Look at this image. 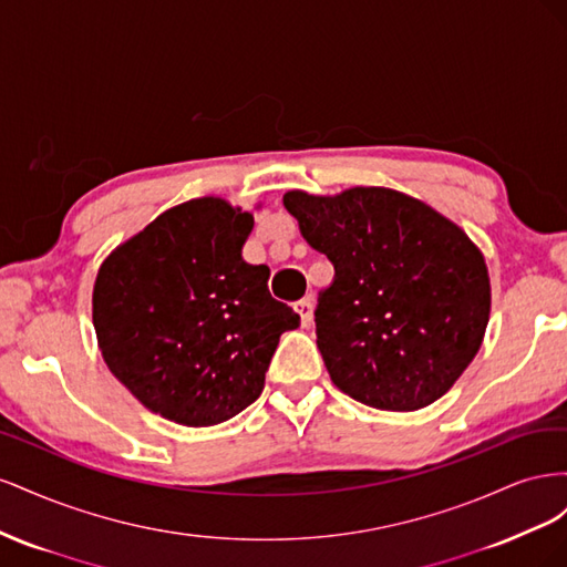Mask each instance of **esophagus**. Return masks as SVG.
Returning <instances> with one entry per match:
<instances>
[{
	"instance_id": "obj_1",
	"label": "esophagus",
	"mask_w": 567,
	"mask_h": 567,
	"mask_svg": "<svg viewBox=\"0 0 567 567\" xmlns=\"http://www.w3.org/2000/svg\"><path fill=\"white\" fill-rule=\"evenodd\" d=\"M293 310L300 315V323L302 326H310L312 323V300L310 298H302L293 305Z\"/></svg>"
}]
</instances>
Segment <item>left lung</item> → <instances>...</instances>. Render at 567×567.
Instances as JSON below:
<instances>
[{"mask_svg": "<svg viewBox=\"0 0 567 567\" xmlns=\"http://www.w3.org/2000/svg\"><path fill=\"white\" fill-rule=\"evenodd\" d=\"M284 205L336 269L315 310L331 381L385 411L440 400L483 346L492 300L483 252L431 205L383 186L288 192Z\"/></svg>", "mask_w": 567, "mask_h": 567, "instance_id": "left-lung-1", "label": "left lung"}]
</instances>
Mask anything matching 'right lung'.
Segmentation results:
<instances>
[{
	"label": "right lung",
	"mask_w": 567,
	"mask_h": 567,
	"mask_svg": "<svg viewBox=\"0 0 567 567\" xmlns=\"http://www.w3.org/2000/svg\"><path fill=\"white\" fill-rule=\"evenodd\" d=\"M252 215L221 198L165 210L101 265L92 319L104 362L153 414L203 427L252 404L284 331L300 326L269 296V267L241 248Z\"/></svg>",
	"instance_id": "right-lung-1"
}]
</instances>
